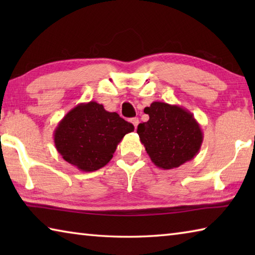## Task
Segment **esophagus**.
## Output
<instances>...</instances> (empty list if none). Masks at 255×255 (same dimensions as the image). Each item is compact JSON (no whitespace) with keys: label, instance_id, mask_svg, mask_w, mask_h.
Listing matches in <instances>:
<instances>
[{"label":"esophagus","instance_id":"34e87169","mask_svg":"<svg viewBox=\"0 0 255 255\" xmlns=\"http://www.w3.org/2000/svg\"><path fill=\"white\" fill-rule=\"evenodd\" d=\"M131 124L133 125V127H135V129H137V126H138V124H139V120H138V118H132L131 120Z\"/></svg>","mask_w":255,"mask_h":255}]
</instances>
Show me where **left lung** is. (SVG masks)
<instances>
[{"instance_id":"obj_1","label":"left lung","mask_w":255,"mask_h":255,"mask_svg":"<svg viewBox=\"0 0 255 255\" xmlns=\"http://www.w3.org/2000/svg\"><path fill=\"white\" fill-rule=\"evenodd\" d=\"M144 112L149 119L138 125L137 133L150 161L159 169L179 167L199 153L204 133L189 110L154 101Z\"/></svg>"}]
</instances>
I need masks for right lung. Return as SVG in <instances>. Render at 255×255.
<instances>
[{
	"label": "right lung",
	"instance_id": "right-lung-1",
	"mask_svg": "<svg viewBox=\"0 0 255 255\" xmlns=\"http://www.w3.org/2000/svg\"><path fill=\"white\" fill-rule=\"evenodd\" d=\"M131 131L132 125L117 112L90 101L64 116L54 130V143L66 162L80 171L93 172L110 162L124 136Z\"/></svg>",
	"mask_w": 255,
	"mask_h": 255
}]
</instances>
